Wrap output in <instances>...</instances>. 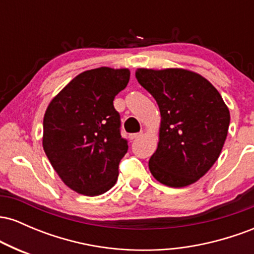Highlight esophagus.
Here are the masks:
<instances>
[{"label": "esophagus", "instance_id": "esophagus-1", "mask_svg": "<svg viewBox=\"0 0 254 254\" xmlns=\"http://www.w3.org/2000/svg\"><path fill=\"white\" fill-rule=\"evenodd\" d=\"M142 135H143V133H142V132L131 133V135H130V139H137V138H139V137H141Z\"/></svg>", "mask_w": 254, "mask_h": 254}]
</instances>
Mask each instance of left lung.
Returning a JSON list of instances; mask_svg holds the SVG:
<instances>
[{
	"mask_svg": "<svg viewBox=\"0 0 254 254\" xmlns=\"http://www.w3.org/2000/svg\"><path fill=\"white\" fill-rule=\"evenodd\" d=\"M135 76L161 116L150 173L170 188L198 182L216 162L228 133L230 115L222 97L205 77L184 68H138Z\"/></svg>",
	"mask_w": 254,
	"mask_h": 254,
	"instance_id": "left-lung-1",
	"label": "left lung"
}]
</instances>
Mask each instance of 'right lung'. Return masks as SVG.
Instances as JSON below:
<instances>
[{
    "label": "right lung",
    "mask_w": 254,
    "mask_h": 254,
    "mask_svg": "<svg viewBox=\"0 0 254 254\" xmlns=\"http://www.w3.org/2000/svg\"><path fill=\"white\" fill-rule=\"evenodd\" d=\"M129 78L127 68L86 70L72 78L45 111L44 151L58 177L77 193L99 196L117 182L127 139L119 132L113 99Z\"/></svg>",
    "instance_id": "add662e5"
}]
</instances>
